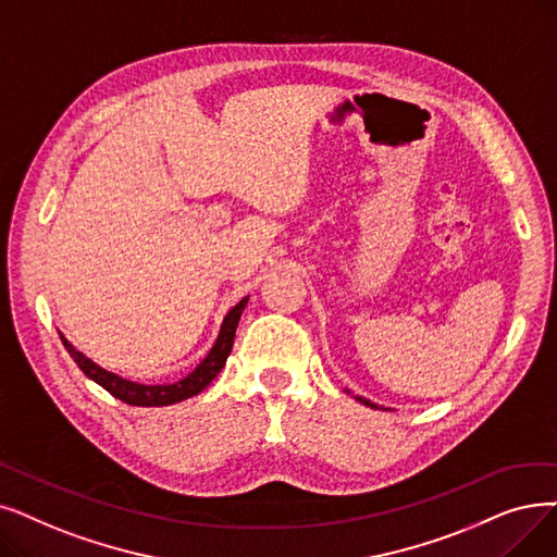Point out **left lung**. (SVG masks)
<instances>
[{"label": "left lung", "instance_id": "1", "mask_svg": "<svg viewBox=\"0 0 557 557\" xmlns=\"http://www.w3.org/2000/svg\"><path fill=\"white\" fill-rule=\"evenodd\" d=\"M348 392V389H346ZM350 394V392H348ZM355 400H359L361 405H367V407H371V409H384V407H380V405H375V403H371L369 398H361V396H355Z\"/></svg>", "mask_w": 557, "mask_h": 557}]
</instances>
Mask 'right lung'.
<instances>
[{"label":"right lung","mask_w":557,"mask_h":557,"mask_svg":"<svg viewBox=\"0 0 557 557\" xmlns=\"http://www.w3.org/2000/svg\"><path fill=\"white\" fill-rule=\"evenodd\" d=\"M246 305H248V298L238 300L227 311V317L221 323L219 336H215L211 350L205 355L200 364L190 373H186L182 380L168 382V384H143V382L127 380L113 371H107L100 364H95V361L88 359L84 352H79L61 332L59 334H61V342H63L65 350L70 352L72 359L77 361V367L86 373V377L98 382L102 389H107L111 396H115L117 400H123L127 405H136V407H163V405H175L186 398L198 396L202 389H207L209 382L223 371L225 361L232 352V346H234L236 325L240 321V313H244Z\"/></svg>","instance_id":"right-lung-1"}]
</instances>
